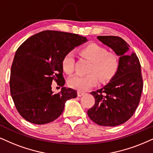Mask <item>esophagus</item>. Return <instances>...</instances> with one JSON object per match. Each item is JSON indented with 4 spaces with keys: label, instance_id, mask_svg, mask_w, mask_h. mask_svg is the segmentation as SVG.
I'll list each match as a JSON object with an SVG mask.
<instances>
[{
    "label": "esophagus",
    "instance_id": "1",
    "mask_svg": "<svg viewBox=\"0 0 153 153\" xmlns=\"http://www.w3.org/2000/svg\"><path fill=\"white\" fill-rule=\"evenodd\" d=\"M77 94H78V97H82V96H83V95H84V94H85V93H84V92H83V91H78V92H77Z\"/></svg>",
    "mask_w": 153,
    "mask_h": 153
}]
</instances>
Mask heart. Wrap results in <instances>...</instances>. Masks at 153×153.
Listing matches in <instances>:
<instances>
[{"label": "heart", "mask_w": 153, "mask_h": 153, "mask_svg": "<svg viewBox=\"0 0 153 153\" xmlns=\"http://www.w3.org/2000/svg\"><path fill=\"white\" fill-rule=\"evenodd\" d=\"M82 53L92 61L88 74H77L68 80V84L71 88L79 91H86L98 83L99 76L101 81H107L116 74L119 67V59L117 54L108 52L101 45L91 43L82 49ZM62 69L65 73L70 74L74 69V54L69 52L62 60Z\"/></svg>", "instance_id": "b5f03b06"}]
</instances>
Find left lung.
Instances as JSON below:
<instances>
[{
	"label": "left lung",
	"instance_id": "left-lung-1",
	"mask_svg": "<svg viewBox=\"0 0 153 153\" xmlns=\"http://www.w3.org/2000/svg\"><path fill=\"white\" fill-rule=\"evenodd\" d=\"M103 44L119 56V67L110 82L92 91L95 104L87 114L94 123L102 126H116L131 118L140 102L143 78L136 54L129 52V45L117 36H98Z\"/></svg>",
	"mask_w": 153,
	"mask_h": 153
}]
</instances>
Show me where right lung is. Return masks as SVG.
<instances>
[{"mask_svg":"<svg viewBox=\"0 0 153 153\" xmlns=\"http://www.w3.org/2000/svg\"><path fill=\"white\" fill-rule=\"evenodd\" d=\"M87 42L77 34L45 30L26 39L15 54L10 78L13 102L22 118L32 123L46 124L63 112L65 102L77 97L75 90L63 87L62 60L75 47ZM54 80L62 88L54 94Z\"/></svg>","mask_w":153,"mask_h":153,"instance_id":"add662e5","label":"right lung"}]
</instances>
